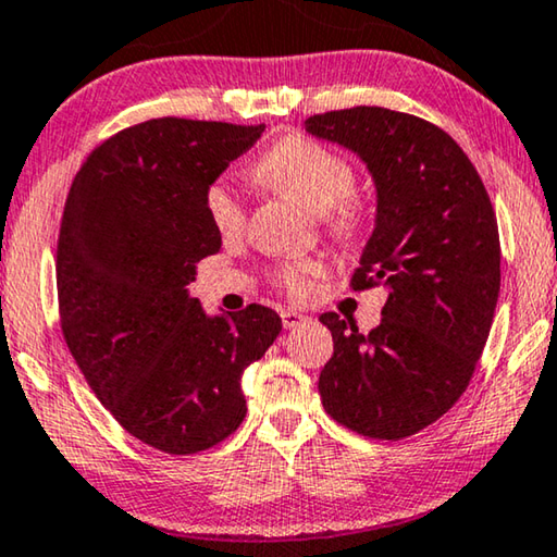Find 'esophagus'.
Wrapping results in <instances>:
<instances>
[{
  "label": "esophagus",
  "mask_w": 557,
  "mask_h": 557,
  "mask_svg": "<svg viewBox=\"0 0 557 557\" xmlns=\"http://www.w3.org/2000/svg\"><path fill=\"white\" fill-rule=\"evenodd\" d=\"M308 321H311V318L304 315V313H298V311H284V313H281V323H284L286 331H294V327L306 325Z\"/></svg>",
  "instance_id": "34e87169"
}]
</instances>
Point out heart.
Here are the masks:
<instances>
[{"label": "heart", "instance_id": "1", "mask_svg": "<svg viewBox=\"0 0 557 557\" xmlns=\"http://www.w3.org/2000/svg\"><path fill=\"white\" fill-rule=\"evenodd\" d=\"M257 177L273 193H281L304 205L308 212L325 216L333 232L352 234L362 224L364 209L355 189V170L341 152L327 145L290 135L263 154ZM207 212L214 230L222 236H234L244 230L246 212L239 195L226 185L214 182L207 189ZM323 273V263L294 261L276 271L278 284L294 298L311 294L313 278Z\"/></svg>", "mask_w": 557, "mask_h": 557}]
</instances>
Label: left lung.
<instances>
[{
  "label": "left lung",
  "mask_w": 557,
  "mask_h": 557,
  "mask_svg": "<svg viewBox=\"0 0 557 557\" xmlns=\"http://www.w3.org/2000/svg\"><path fill=\"white\" fill-rule=\"evenodd\" d=\"M306 131L358 154L375 182V230L352 288L385 286L362 335L323 313L333 358L325 412L372 440H405L449 412L484 352L500 288V244L484 182L442 127L389 108L311 115Z\"/></svg>",
  "instance_id": "left-lung-1"
}]
</instances>
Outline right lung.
I'll use <instances>...</instances> for the list:
<instances>
[{
  "mask_svg": "<svg viewBox=\"0 0 557 557\" xmlns=\"http://www.w3.org/2000/svg\"><path fill=\"white\" fill-rule=\"evenodd\" d=\"M267 125L154 117L100 143L61 219V331L125 432L197 454L246 417L242 375L281 333L267 306L209 315L187 284L222 249L207 189Z\"/></svg>",
  "mask_w": 557,
  "mask_h": 557,
  "instance_id": "1",
  "label": "right lung"
}]
</instances>
